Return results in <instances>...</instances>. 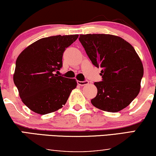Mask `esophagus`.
<instances>
[{"mask_svg":"<svg viewBox=\"0 0 156 156\" xmlns=\"http://www.w3.org/2000/svg\"><path fill=\"white\" fill-rule=\"evenodd\" d=\"M77 84L80 86H84V85H87L89 84V81H84V82H81V81H77Z\"/></svg>","mask_w":156,"mask_h":156,"instance_id":"34e87169","label":"esophagus"}]
</instances>
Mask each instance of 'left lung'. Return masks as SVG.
<instances>
[{
    "mask_svg": "<svg viewBox=\"0 0 156 156\" xmlns=\"http://www.w3.org/2000/svg\"><path fill=\"white\" fill-rule=\"evenodd\" d=\"M79 40L93 65L102 69V82H94L97 94L91 104L104 112H120L140 91L144 67L139 56L119 36L87 34L80 35Z\"/></svg>",
    "mask_w": 156,
    "mask_h": 156,
    "instance_id": "8db88e82",
    "label": "left lung"
}]
</instances>
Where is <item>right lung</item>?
<instances>
[{
    "instance_id": "add662e5",
    "label": "right lung",
    "mask_w": 156,
    "mask_h": 156,
    "mask_svg": "<svg viewBox=\"0 0 156 156\" xmlns=\"http://www.w3.org/2000/svg\"><path fill=\"white\" fill-rule=\"evenodd\" d=\"M79 35L44 37L27 47L16 59L13 81L22 101L38 114L56 112L77 85L75 79L58 76L65 49Z\"/></svg>"
}]
</instances>
